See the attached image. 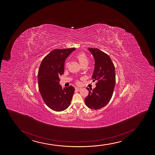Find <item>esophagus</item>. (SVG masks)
Wrapping results in <instances>:
<instances>
[{
  "label": "esophagus",
  "mask_w": 155,
  "mask_h": 155,
  "mask_svg": "<svg viewBox=\"0 0 155 155\" xmlns=\"http://www.w3.org/2000/svg\"><path fill=\"white\" fill-rule=\"evenodd\" d=\"M75 90L77 91H80L81 89V88H80V87H75Z\"/></svg>",
  "instance_id": "34e87169"
}]
</instances>
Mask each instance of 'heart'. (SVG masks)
<instances>
[{
	"label": "heart",
	"mask_w": 155,
	"mask_h": 155,
	"mask_svg": "<svg viewBox=\"0 0 155 155\" xmlns=\"http://www.w3.org/2000/svg\"><path fill=\"white\" fill-rule=\"evenodd\" d=\"M77 59L81 66L84 64L88 65L89 64V59L85 54H79L77 55Z\"/></svg>",
	"instance_id": "heart-1"
}]
</instances>
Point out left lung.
I'll return each instance as SVG.
<instances>
[{"mask_svg":"<svg viewBox=\"0 0 155 155\" xmlns=\"http://www.w3.org/2000/svg\"><path fill=\"white\" fill-rule=\"evenodd\" d=\"M94 60L92 78L96 81V87L89 89L85 99L86 105L89 109L98 110L105 107L112 97L115 86V70L110 57L98 48H88Z\"/></svg>","mask_w":155,"mask_h":155,"instance_id":"left-lung-1","label":"left lung"}]
</instances>
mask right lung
Returning a JSON list of instances; mask_svg holds the SVG:
<instances>
[{"label": "right lung", "mask_w": 155, "mask_h": 155, "mask_svg": "<svg viewBox=\"0 0 155 155\" xmlns=\"http://www.w3.org/2000/svg\"><path fill=\"white\" fill-rule=\"evenodd\" d=\"M75 50H53L43 58L40 66L38 74L40 93L48 107L55 111L61 112L67 109L74 93V88L72 86L62 89L59 84V77L64 72L66 59Z\"/></svg>", "instance_id": "obj_1"}]
</instances>
